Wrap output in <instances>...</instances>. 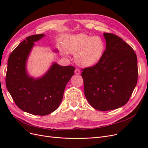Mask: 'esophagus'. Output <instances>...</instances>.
Masks as SVG:
<instances>
[{
	"mask_svg": "<svg viewBox=\"0 0 148 148\" xmlns=\"http://www.w3.org/2000/svg\"><path fill=\"white\" fill-rule=\"evenodd\" d=\"M75 73L76 75H80V73H81V71H80V70L79 69H75Z\"/></svg>",
	"mask_w": 148,
	"mask_h": 148,
	"instance_id": "34e87169",
	"label": "esophagus"
}]
</instances>
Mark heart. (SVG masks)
I'll list each match as a JSON object with an SVG mask.
<instances>
[{"label": "heart", "mask_w": 148, "mask_h": 148, "mask_svg": "<svg viewBox=\"0 0 148 148\" xmlns=\"http://www.w3.org/2000/svg\"><path fill=\"white\" fill-rule=\"evenodd\" d=\"M65 49L60 48L62 55L75 54V60L82 66H92L99 63L104 54L106 43L99 36L84 33L69 35L64 42Z\"/></svg>", "instance_id": "1"}]
</instances>
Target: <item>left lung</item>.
<instances>
[{"mask_svg": "<svg viewBox=\"0 0 148 148\" xmlns=\"http://www.w3.org/2000/svg\"><path fill=\"white\" fill-rule=\"evenodd\" d=\"M106 49L95 66L82 69L84 95L93 108L107 111L125 105L137 84L133 49L117 36L104 33Z\"/></svg>", "mask_w": 148, "mask_h": 148, "instance_id": "obj_1", "label": "left lung"}]
</instances>
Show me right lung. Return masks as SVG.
<instances>
[{"mask_svg": "<svg viewBox=\"0 0 148 148\" xmlns=\"http://www.w3.org/2000/svg\"><path fill=\"white\" fill-rule=\"evenodd\" d=\"M44 36H30L13 51L8 59L6 74L7 90L16 105L26 112L38 115H48L59 107L75 71L73 66L53 62L41 77L35 78L28 74L26 64L34 42ZM53 51L58 52L57 49Z\"/></svg>", "mask_w": 148, "mask_h": 148, "instance_id": "obj_1", "label": "right lung"}]
</instances>
